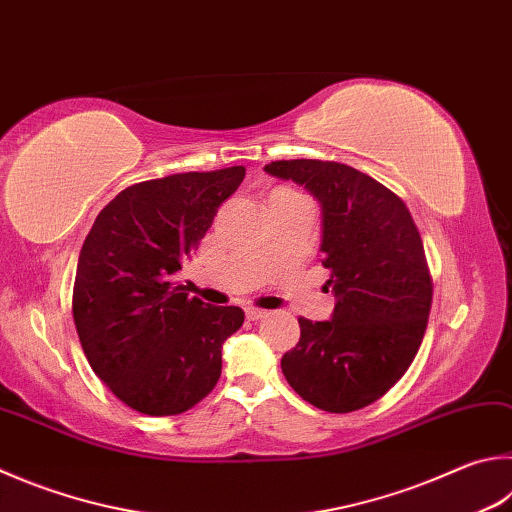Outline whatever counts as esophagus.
<instances>
[{
  "label": "esophagus",
  "mask_w": 512,
  "mask_h": 512,
  "mask_svg": "<svg viewBox=\"0 0 512 512\" xmlns=\"http://www.w3.org/2000/svg\"><path fill=\"white\" fill-rule=\"evenodd\" d=\"M246 318H248V320H253V322H257V320H264V318H268V311L255 309V306H248V309H246Z\"/></svg>",
  "instance_id": "esophagus-1"
}]
</instances>
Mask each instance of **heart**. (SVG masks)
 Listing matches in <instances>:
<instances>
[{
	"instance_id": "obj_1",
	"label": "heart",
	"mask_w": 512,
	"mask_h": 512,
	"mask_svg": "<svg viewBox=\"0 0 512 512\" xmlns=\"http://www.w3.org/2000/svg\"><path fill=\"white\" fill-rule=\"evenodd\" d=\"M275 194H293V192H284V190H282V192H275Z\"/></svg>"
}]
</instances>
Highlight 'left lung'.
<instances>
[{
	"label": "left lung",
	"instance_id": "1",
	"mask_svg": "<svg viewBox=\"0 0 512 512\" xmlns=\"http://www.w3.org/2000/svg\"><path fill=\"white\" fill-rule=\"evenodd\" d=\"M275 179L304 185L322 208V266L331 320L300 318L282 371L306 403L347 414L378 401L412 365L432 306L421 235L405 203L371 176L333 161H273Z\"/></svg>",
	"mask_w": 512,
	"mask_h": 512
}]
</instances>
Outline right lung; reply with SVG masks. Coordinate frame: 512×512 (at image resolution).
Returning a JSON list of instances; mask_svg holds the SVG:
<instances>
[{
	"mask_svg": "<svg viewBox=\"0 0 512 512\" xmlns=\"http://www.w3.org/2000/svg\"><path fill=\"white\" fill-rule=\"evenodd\" d=\"M246 167L152 179L111 199L82 244L73 322L96 376L132 410L174 416L221 376L239 306H210L174 284Z\"/></svg>",
	"mask_w": 512,
	"mask_h": 512,
	"instance_id": "right-lung-1",
	"label": "right lung"
}]
</instances>
